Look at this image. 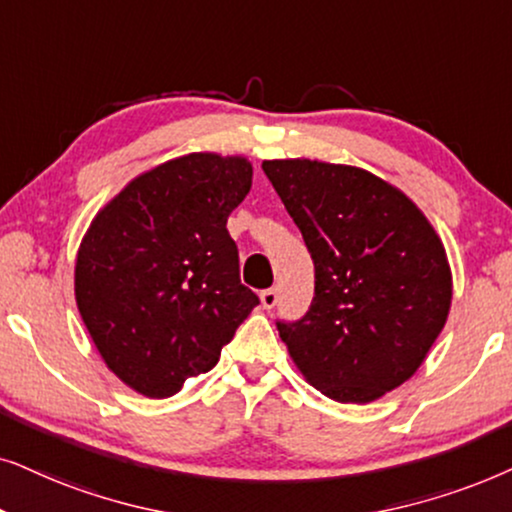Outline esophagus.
<instances>
[{
    "label": "esophagus",
    "instance_id": "obj_1",
    "mask_svg": "<svg viewBox=\"0 0 512 512\" xmlns=\"http://www.w3.org/2000/svg\"><path fill=\"white\" fill-rule=\"evenodd\" d=\"M262 306L264 309H274V306L278 304V288H269V290H262Z\"/></svg>",
    "mask_w": 512,
    "mask_h": 512
}]
</instances>
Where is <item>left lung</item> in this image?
Wrapping results in <instances>:
<instances>
[{"mask_svg":"<svg viewBox=\"0 0 512 512\" xmlns=\"http://www.w3.org/2000/svg\"><path fill=\"white\" fill-rule=\"evenodd\" d=\"M262 170L316 269L309 311L276 320L281 339L327 398L372 403L419 370L445 327V245L400 189L363 168L276 159Z\"/></svg>","mask_w":512,"mask_h":512,"instance_id":"1","label":"left lung"}]
</instances>
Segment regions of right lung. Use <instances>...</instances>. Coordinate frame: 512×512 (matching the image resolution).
Instances as JSON below:
<instances>
[{
    "label": "right lung",
    "instance_id": "obj_1",
    "mask_svg": "<svg viewBox=\"0 0 512 512\" xmlns=\"http://www.w3.org/2000/svg\"><path fill=\"white\" fill-rule=\"evenodd\" d=\"M243 156L187 154L121 189L79 245L74 295L109 370L168 398L213 370L260 304L241 283L227 217L250 192Z\"/></svg>",
    "mask_w": 512,
    "mask_h": 512
}]
</instances>
